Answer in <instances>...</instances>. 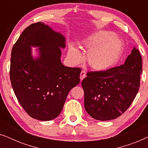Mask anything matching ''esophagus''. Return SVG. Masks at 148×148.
<instances>
[{
    "label": "esophagus",
    "instance_id": "34e87169",
    "mask_svg": "<svg viewBox=\"0 0 148 148\" xmlns=\"http://www.w3.org/2000/svg\"><path fill=\"white\" fill-rule=\"evenodd\" d=\"M86 77V73L84 71H82L80 73V79L81 81H82Z\"/></svg>",
    "mask_w": 148,
    "mask_h": 148
}]
</instances>
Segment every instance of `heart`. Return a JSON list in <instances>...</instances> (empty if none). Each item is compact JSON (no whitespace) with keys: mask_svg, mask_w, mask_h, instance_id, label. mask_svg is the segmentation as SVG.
I'll list each match as a JSON object with an SVG mask.
<instances>
[{"mask_svg":"<svg viewBox=\"0 0 148 148\" xmlns=\"http://www.w3.org/2000/svg\"><path fill=\"white\" fill-rule=\"evenodd\" d=\"M85 45L90 48L87 55L90 65L95 69H104L113 65L119 59L123 50V42L112 32L101 31L85 40ZM68 55L71 61L78 63L82 54L78 48L70 45Z\"/></svg>","mask_w":148,"mask_h":148,"instance_id":"b5f03b06","label":"heart"}]
</instances>
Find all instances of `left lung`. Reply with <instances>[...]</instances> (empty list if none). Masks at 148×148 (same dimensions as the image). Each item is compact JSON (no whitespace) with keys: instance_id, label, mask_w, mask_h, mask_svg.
<instances>
[{"instance_id":"1","label":"left lung","mask_w":148,"mask_h":148,"mask_svg":"<svg viewBox=\"0 0 148 148\" xmlns=\"http://www.w3.org/2000/svg\"><path fill=\"white\" fill-rule=\"evenodd\" d=\"M141 73L142 58L135 48L124 64L88 72L82 83L87 112L99 121L118 118L134 100L140 86Z\"/></svg>"}]
</instances>
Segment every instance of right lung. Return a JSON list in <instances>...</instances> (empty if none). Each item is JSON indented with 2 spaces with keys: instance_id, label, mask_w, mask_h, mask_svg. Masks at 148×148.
<instances>
[{
  "instance_id": "add662e5",
  "label": "right lung",
  "mask_w": 148,
  "mask_h": 148,
  "mask_svg": "<svg viewBox=\"0 0 148 148\" xmlns=\"http://www.w3.org/2000/svg\"><path fill=\"white\" fill-rule=\"evenodd\" d=\"M65 38L45 23L26 27L13 45L10 79L17 100L32 118L50 121L60 114L69 91L80 82V68L60 62V48ZM31 46L40 47V57L34 60Z\"/></svg>"
}]
</instances>
